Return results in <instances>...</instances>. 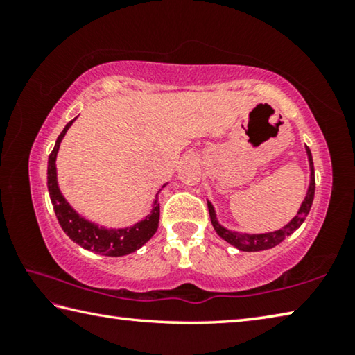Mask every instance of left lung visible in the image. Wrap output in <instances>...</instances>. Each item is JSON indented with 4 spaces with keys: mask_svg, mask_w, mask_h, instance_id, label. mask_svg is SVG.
<instances>
[{
    "mask_svg": "<svg viewBox=\"0 0 355 355\" xmlns=\"http://www.w3.org/2000/svg\"><path fill=\"white\" fill-rule=\"evenodd\" d=\"M307 150V156H309V164H310V184L307 189V196H305L304 202L300 203V208L297 214L288 222L286 225H284L279 230L275 232H268V233H239L235 230H228V228L222 227L219 224L218 218H216V211L214 207L211 205V202L208 200V211H209V218H211V224L214 227V230L218 235L225 239L228 244H232L233 248H236L238 250L243 252H260V250H266V249H272L275 245L280 244L286 236H290L291 233H294L297 228L302 225V222L307 218V214L310 213L311 203H313V197H315V167H313V159H311V152L309 147H305Z\"/></svg>",
    "mask_w": 355,
    "mask_h": 355,
    "instance_id": "8db88e82",
    "label": "left lung"
}]
</instances>
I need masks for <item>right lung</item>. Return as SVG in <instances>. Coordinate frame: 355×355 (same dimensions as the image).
<instances>
[{
	"instance_id": "right-lung-1",
	"label": "right lung",
	"mask_w": 355,
	"mask_h": 355,
	"mask_svg": "<svg viewBox=\"0 0 355 355\" xmlns=\"http://www.w3.org/2000/svg\"><path fill=\"white\" fill-rule=\"evenodd\" d=\"M73 122L75 119L70 120V122L65 125L62 133L58 136L55 148H53V152L48 156V192H50V199L53 203V208H55L59 224H61L65 235L78 245H81L83 249L95 252V254L105 257H122L133 254L137 249H141L142 245L155 235L156 230H158V194L155 197L150 214L146 216V219L136 222V224L131 227L106 228L98 224H94V222L83 218L81 214H78L75 209L70 207V203L65 200L61 189H59L56 173V156L59 152V146H61V141L64 139L65 133H67V130L71 127Z\"/></svg>"
}]
</instances>
